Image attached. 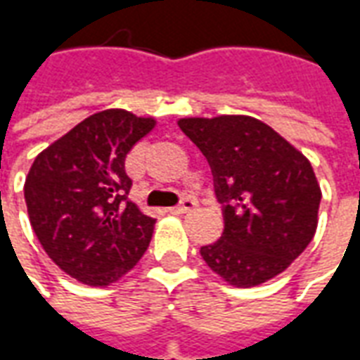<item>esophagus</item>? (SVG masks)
Listing matches in <instances>:
<instances>
[{
	"label": "esophagus",
	"mask_w": 360,
	"mask_h": 360,
	"mask_svg": "<svg viewBox=\"0 0 360 360\" xmlns=\"http://www.w3.org/2000/svg\"><path fill=\"white\" fill-rule=\"evenodd\" d=\"M196 208V200H193V198H185L183 202L179 204V206H175V208H172V214H187V212L195 210Z\"/></svg>",
	"instance_id": "34e87169"
}]
</instances>
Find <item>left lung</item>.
<instances>
[{
    "label": "left lung",
    "instance_id": "obj_1",
    "mask_svg": "<svg viewBox=\"0 0 360 360\" xmlns=\"http://www.w3.org/2000/svg\"><path fill=\"white\" fill-rule=\"evenodd\" d=\"M224 204V233L200 249L229 285L255 287L287 270L316 233L322 191L302 152L249 115L183 117Z\"/></svg>",
    "mask_w": 360,
    "mask_h": 360
}]
</instances>
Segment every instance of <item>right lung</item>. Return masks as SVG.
Listing matches in <instances>:
<instances>
[{
    "label": "right lung",
    "instance_id": "right-lung-1",
    "mask_svg": "<svg viewBox=\"0 0 360 360\" xmlns=\"http://www.w3.org/2000/svg\"><path fill=\"white\" fill-rule=\"evenodd\" d=\"M154 125L127 110L98 111L42 150L28 172L25 200L38 241L86 285L115 283L148 249L156 219L129 200L125 158Z\"/></svg>",
    "mask_w": 360,
    "mask_h": 360
}]
</instances>
